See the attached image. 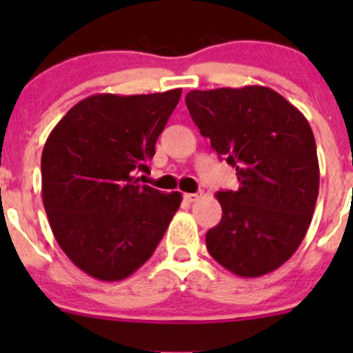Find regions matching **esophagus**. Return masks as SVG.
I'll list each match as a JSON object with an SVG mask.
<instances>
[{"mask_svg": "<svg viewBox=\"0 0 353 353\" xmlns=\"http://www.w3.org/2000/svg\"><path fill=\"white\" fill-rule=\"evenodd\" d=\"M199 197H201V194H184V199L188 201V202L199 201Z\"/></svg>", "mask_w": 353, "mask_h": 353, "instance_id": "obj_1", "label": "esophagus"}]
</instances>
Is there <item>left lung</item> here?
Listing matches in <instances>:
<instances>
[{
    "label": "left lung",
    "mask_w": 353,
    "mask_h": 353,
    "mask_svg": "<svg viewBox=\"0 0 353 353\" xmlns=\"http://www.w3.org/2000/svg\"><path fill=\"white\" fill-rule=\"evenodd\" d=\"M189 114L239 189L219 190L221 222L205 234L214 261L239 277H261L292 257L319 196V159L309 121L265 86L189 91Z\"/></svg>",
    "instance_id": "8db88e82"
}]
</instances>
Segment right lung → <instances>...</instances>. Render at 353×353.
<instances>
[{
	"mask_svg": "<svg viewBox=\"0 0 353 353\" xmlns=\"http://www.w3.org/2000/svg\"><path fill=\"white\" fill-rule=\"evenodd\" d=\"M182 89L94 94L74 104L48 136L41 192L51 230L78 269L123 281L154 254L182 194L141 185L156 141Z\"/></svg>",
	"mask_w": 353,
	"mask_h": 353,
	"instance_id": "add662e5",
	"label": "right lung"
}]
</instances>
